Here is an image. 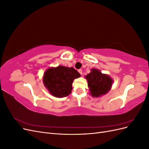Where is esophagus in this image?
Wrapping results in <instances>:
<instances>
[{
	"instance_id": "34e87169",
	"label": "esophagus",
	"mask_w": 149,
	"mask_h": 149,
	"mask_svg": "<svg viewBox=\"0 0 149 149\" xmlns=\"http://www.w3.org/2000/svg\"><path fill=\"white\" fill-rule=\"evenodd\" d=\"M78 72H79V73L81 74H83V71H82V70L79 69V70H78Z\"/></svg>"
}]
</instances>
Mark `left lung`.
Here are the masks:
<instances>
[{"instance_id":"left-lung-1","label":"left lung","mask_w":149,"mask_h":149,"mask_svg":"<svg viewBox=\"0 0 149 149\" xmlns=\"http://www.w3.org/2000/svg\"><path fill=\"white\" fill-rule=\"evenodd\" d=\"M88 82V87L93 97H100L109 91L112 80L107 75L102 74L96 69H92L91 72L86 76Z\"/></svg>"}]
</instances>
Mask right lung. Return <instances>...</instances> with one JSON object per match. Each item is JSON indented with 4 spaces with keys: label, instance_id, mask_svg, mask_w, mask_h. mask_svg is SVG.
I'll return each mask as SVG.
<instances>
[{
    "label": "right lung",
    "instance_id": "add662e5",
    "mask_svg": "<svg viewBox=\"0 0 149 149\" xmlns=\"http://www.w3.org/2000/svg\"><path fill=\"white\" fill-rule=\"evenodd\" d=\"M80 76L73 68L59 66L46 71L43 76V83L53 96L66 97L71 93L74 79Z\"/></svg>",
    "mask_w": 149,
    "mask_h": 149
}]
</instances>
